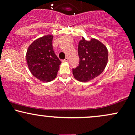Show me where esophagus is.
Here are the masks:
<instances>
[{
  "label": "esophagus",
  "mask_w": 135,
  "mask_h": 135,
  "mask_svg": "<svg viewBox=\"0 0 135 135\" xmlns=\"http://www.w3.org/2000/svg\"><path fill=\"white\" fill-rule=\"evenodd\" d=\"M68 58H65V60H62V61L63 62H66V61H68Z\"/></svg>",
  "instance_id": "esophagus-1"
}]
</instances>
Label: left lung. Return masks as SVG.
Here are the masks:
<instances>
[{
	"mask_svg": "<svg viewBox=\"0 0 135 135\" xmlns=\"http://www.w3.org/2000/svg\"><path fill=\"white\" fill-rule=\"evenodd\" d=\"M79 65L72 70L75 79L86 83L103 72L108 63V49L102 42L91 38L87 41L83 37L78 46Z\"/></svg>",
	"mask_w": 135,
	"mask_h": 135,
	"instance_id": "left-lung-1",
	"label": "left lung"
}]
</instances>
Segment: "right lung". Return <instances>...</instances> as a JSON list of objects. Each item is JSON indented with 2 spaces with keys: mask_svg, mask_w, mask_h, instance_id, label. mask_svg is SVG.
Returning <instances> with one entry per match:
<instances>
[{
  "mask_svg": "<svg viewBox=\"0 0 135 135\" xmlns=\"http://www.w3.org/2000/svg\"><path fill=\"white\" fill-rule=\"evenodd\" d=\"M52 38V35H47L37 38L28 47L26 54L31 74L43 83L55 79L61 64L53 51Z\"/></svg>",
  "mask_w": 135,
  "mask_h": 135,
  "instance_id": "obj_1",
  "label": "right lung"
}]
</instances>
